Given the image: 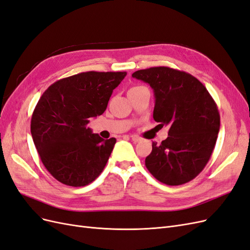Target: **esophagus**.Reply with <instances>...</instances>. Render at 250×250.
Instances as JSON below:
<instances>
[{"label": "esophagus", "mask_w": 250, "mask_h": 250, "mask_svg": "<svg viewBox=\"0 0 250 250\" xmlns=\"http://www.w3.org/2000/svg\"><path fill=\"white\" fill-rule=\"evenodd\" d=\"M131 140L132 142L134 143H139L141 141V138L140 137H137V135H131Z\"/></svg>", "instance_id": "obj_1"}]
</instances>
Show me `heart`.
<instances>
[{
  "label": "heart",
  "instance_id": "1",
  "mask_svg": "<svg viewBox=\"0 0 250 250\" xmlns=\"http://www.w3.org/2000/svg\"><path fill=\"white\" fill-rule=\"evenodd\" d=\"M137 87H140V86H137Z\"/></svg>",
  "mask_w": 250,
  "mask_h": 250
}]
</instances>
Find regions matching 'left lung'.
<instances>
[{
	"label": "left lung",
	"mask_w": 250,
	"mask_h": 250,
	"mask_svg": "<svg viewBox=\"0 0 250 250\" xmlns=\"http://www.w3.org/2000/svg\"><path fill=\"white\" fill-rule=\"evenodd\" d=\"M154 90L153 119L169 126L168 138L152 143L146 157L148 171L161 183L179 186L194 179L213 153L220 129L217 104L191 74L168 66H153L132 74Z\"/></svg>",
	"instance_id": "left-lung-1"
}]
</instances>
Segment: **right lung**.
I'll use <instances>...</instances> for the list:
<instances>
[{"mask_svg": "<svg viewBox=\"0 0 250 250\" xmlns=\"http://www.w3.org/2000/svg\"><path fill=\"white\" fill-rule=\"evenodd\" d=\"M126 72H84L51 84L31 118V134L44 167L59 183L84 187L100 175L116 139L103 140L87 127L100 116Z\"/></svg>", "mask_w": 250, "mask_h": 250, "instance_id": "right-lung-1", "label": "right lung"}]
</instances>
